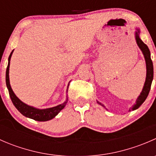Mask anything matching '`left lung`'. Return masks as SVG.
Segmentation results:
<instances>
[{"label":"left lung","instance_id":"left-lung-1","mask_svg":"<svg viewBox=\"0 0 156 156\" xmlns=\"http://www.w3.org/2000/svg\"><path fill=\"white\" fill-rule=\"evenodd\" d=\"M137 31L135 32V38H136V44H137L138 47L142 51L143 54H144V58H145L146 60V81L145 84H144V88H143L142 92L140 93V95L138 97L137 100H136V103L132 106V108H130L129 109V111H131V110H135L136 108H138L141 105L144 103V102L145 101L146 97H148V94H149V90H150L151 88V84H152V79H153V64H152V61L151 59L150 56V51H149V49L147 47V45L146 44H144L140 38V30L136 29ZM97 103L100 105H101L102 106L105 107L103 104L100 103V102L97 101Z\"/></svg>","mask_w":156,"mask_h":156}]
</instances>
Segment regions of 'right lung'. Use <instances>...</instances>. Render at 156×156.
Instances as JSON below:
<instances>
[{"label":"right lung","mask_w":156,"mask_h":156,"mask_svg":"<svg viewBox=\"0 0 156 156\" xmlns=\"http://www.w3.org/2000/svg\"><path fill=\"white\" fill-rule=\"evenodd\" d=\"M13 52L12 50L11 52L10 55L9 56L8 58V66L7 67V71H6V84H7V89L9 90V94L11 100H12V103H13L14 106L18 109L21 114L26 117L29 118V119H34V120L37 121V122H46L49 121L50 119H53L56 115H57L58 113L61 111L66 105L67 101H68V98H66V100L62 104L58 105V106H54V107L44 108V109H39V108H36L32 106H30L29 105L26 104L23 102H22L12 91V88L10 87V79H9V69H10V61L12 53Z\"/></svg>","instance_id":"right-lung-1"}]
</instances>
